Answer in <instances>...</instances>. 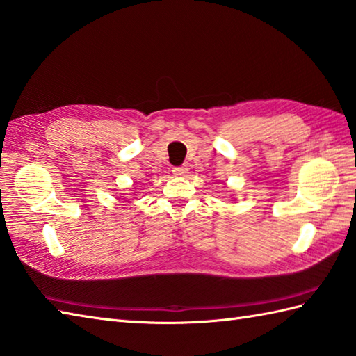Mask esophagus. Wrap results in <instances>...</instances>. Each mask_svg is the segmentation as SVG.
Segmentation results:
<instances>
[{
    "label": "esophagus",
    "instance_id": "1",
    "mask_svg": "<svg viewBox=\"0 0 356 356\" xmlns=\"http://www.w3.org/2000/svg\"><path fill=\"white\" fill-rule=\"evenodd\" d=\"M172 172L176 174V176H185V174L188 172V168H186L185 165H182V166H174Z\"/></svg>",
    "mask_w": 356,
    "mask_h": 356
}]
</instances>
